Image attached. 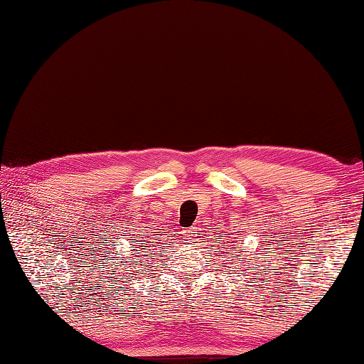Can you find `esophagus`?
Instances as JSON below:
<instances>
[{
    "label": "esophagus",
    "instance_id": "esophagus-1",
    "mask_svg": "<svg viewBox=\"0 0 364 364\" xmlns=\"http://www.w3.org/2000/svg\"><path fill=\"white\" fill-rule=\"evenodd\" d=\"M183 236L186 239V242H193L196 237V228H189V230L183 231Z\"/></svg>",
    "mask_w": 364,
    "mask_h": 364
}]
</instances>
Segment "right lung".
I'll use <instances>...</instances> for the list:
<instances>
[{
    "mask_svg": "<svg viewBox=\"0 0 364 364\" xmlns=\"http://www.w3.org/2000/svg\"><path fill=\"white\" fill-rule=\"evenodd\" d=\"M141 245H139V247H141V252H139V255H138V258H136V260H139L141 263H138V264H143V267H144V257L146 255H143V252H144V254H149V252L151 250H156V249H154V247H156V244H147L146 241H144V239H141V241H138ZM134 244H136V242H134ZM159 244V242H157ZM154 255V254H152Z\"/></svg>",
    "mask_w": 364,
    "mask_h": 364,
    "instance_id": "1",
    "label": "right lung"
}]
</instances>
